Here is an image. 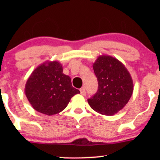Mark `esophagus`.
<instances>
[{
  "mask_svg": "<svg viewBox=\"0 0 160 160\" xmlns=\"http://www.w3.org/2000/svg\"><path fill=\"white\" fill-rule=\"evenodd\" d=\"M80 92H81V95H86V91H85V89L84 88V87H82V88L80 89Z\"/></svg>",
  "mask_w": 160,
  "mask_h": 160,
  "instance_id": "1",
  "label": "esophagus"
}]
</instances>
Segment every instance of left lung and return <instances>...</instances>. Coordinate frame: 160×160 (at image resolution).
Returning a JSON list of instances; mask_svg holds the SVG:
<instances>
[{"mask_svg":"<svg viewBox=\"0 0 160 160\" xmlns=\"http://www.w3.org/2000/svg\"><path fill=\"white\" fill-rule=\"evenodd\" d=\"M98 89L87 100L92 108L103 115L111 116L125 106L133 92V82L128 69L117 58L100 55L93 63Z\"/></svg>","mask_w":160,"mask_h":160,"instance_id":"8db88e82","label":"left lung"}]
</instances>
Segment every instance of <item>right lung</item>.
Wrapping results in <instances>:
<instances>
[{
	"mask_svg": "<svg viewBox=\"0 0 160 160\" xmlns=\"http://www.w3.org/2000/svg\"><path fill=\"white\" fill-rule=\"evenodd\" d=\"M58 61H47L38 65L28 78L25 92L35 110L52 116L66 108L71 98L80 91L73 87L70 76L62 73Z\"/></svg>",
	"mask_w": 160,
	"mask_h": 160,
	"instance_id": "right-lung-1",
	"label": "right lung"
}]
</instances>
